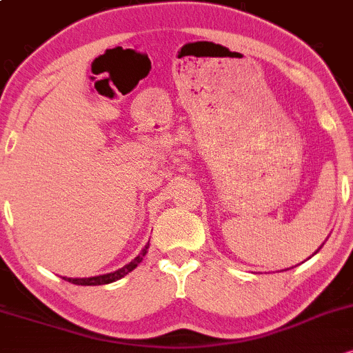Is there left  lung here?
I'll use <instances>...</instances> for the list:
<instances>
[{
    "label": "left lung",
    "instance_id": "obj_1",
    "mask_svg": "<svg viewBox=\"0 0 353 353\" xmlns=\"http://www.w3.org/2000/svg\"><path fill=\"white\" fill-rule=\"evenodd\" d=\"M319 250H320V248H319ZM319 250H316V252H319ZM316 252H315V253H316Z\"/></svg>",
    "mask_w": 353,
    "mask_h": 353
}]
</instances>
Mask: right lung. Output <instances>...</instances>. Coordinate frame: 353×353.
<instances>
[{
	"mask_svg": "<svg viewBox=\"0 0 353 353\" xmlns=\"http://www.w3.org/2000/svg\"><path fill=\"white\" fill-rule=\"evenodd\" d=\"M148 247H150V243H146L143 250L138 253V256H134L132 262L126 263L125 267L118 268V270H114L112 273H105V275H97V276H88V279H66V276H63V279L68 280V282L74 283V285H106V283L117 282V280L123 279L125 275H128L130 272L134 270V268L140 265L141 260H143V256L146 255V252H148Z\"/></svg>",
	"mask_w": 353,
	"mask_h": 353,
	"instance_id": "right-lung-1",
	"label": "right lung"
}]
</instances>
